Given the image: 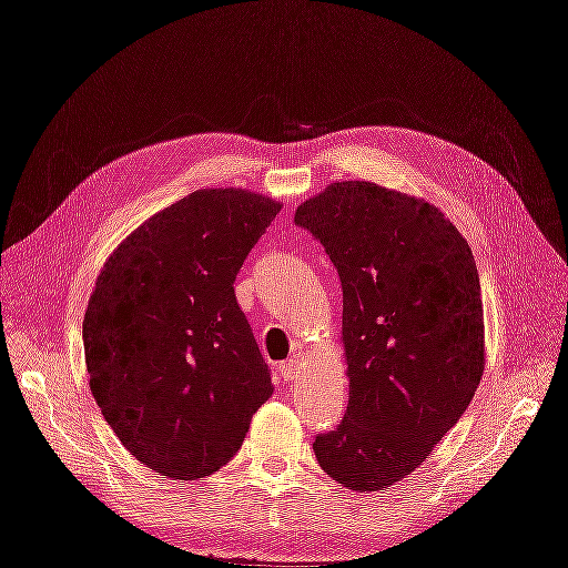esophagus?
<instances>
[{
	"label": "esophagus",
	"instance_id": "obj_1",
	"mask_svg": "<svg viewBox=\"0 0 568 568\" xmlns=\"http://www.w3.org/2000/svg\"><path fill=\"white\" fill-rule=\"evenodd\" d=\"M280 369V376L284 382H294L298 376V359L296 357H288L284 359V363L277 367Z\"/></svg>",
	"mask_w": 568,
	"mask_h": 568
}]
</instances>
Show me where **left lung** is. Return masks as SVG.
<instances>
[{
    "label": "left lung",
    "mask_w": 568,
    "mask_h": 568,
    "mask_svg": "<svg viewBox=\"0 0 568 568\" xmlns=\"http://www.w3.org/2000/svg\"><path fill=\"white\" fill-rule=\"evenodd\" d=\"M294 222L343 288L348 407L315 457L348 490H384L432 455L484 374L471 248L434 205L372 182L329 184Z\"/></svg>",
    "instance_id": "1"
}]
</instances>
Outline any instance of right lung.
Wrapping results in <instances>:
<instances>
[{
	"mask_svg": "<svg viewBox=\"0 0 568 568\" xmlns=\"http://www.w3.org/2000/svg\"><path fill=\"white\" fill-rule=\"evenodd\" d=\"M280 209L201 189L136 227L99 274L82 322L90 388L120 443L161 476L225 467L272 395L234 282Z\"/></svg>",
	"mask_w": 568,
	"mask_h": 568,
	"instance_id": "right-lung-1",
	"label": "right lung"
}]
</instances>
